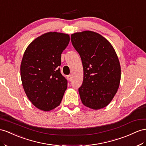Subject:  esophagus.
<instances>
[{"mask_svg":"<svg viewBox=\"0 0 146 146\" xmlns=\"http://www.w3.org/2000/svg\"><path fill=\"white\" fill-rule=\"evenodd\" d=\"M68 80L70 81H72V80H73V76L72 74H70V75L68 76Z\"/></svg>","mask_w":146,"mask_h":146,"instance_id":"1","label":"esophagus"}]
</instances>
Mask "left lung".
Instances as JSON below:
<instances>
[{
	"label": "left lung",
	"mask_w": 146,
	"mask_h": 146,
	"mask_svg": "<svg viewBox=\"0 0 146 146\" xmlns=\"http://www.w3.org/2000/svg\"><path fill=\"white\" fill-rule=\"evenodd\" d=\"M83 63L84 77L78 89L81 102L94 110L109 104L117 93L121 67L113 46L98 33L84 31L71 36Z\"/></svg>",
	"instance_id": "left-lung-1"
}]
</instances>
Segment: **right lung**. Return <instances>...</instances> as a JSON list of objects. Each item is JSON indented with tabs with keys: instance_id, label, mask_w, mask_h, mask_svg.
<instances>
[{
	"instance_id": "1",
	"label": "right lung",
	"mask_w": 146,
	"mask_h": 146,
	"mask_svg": "<svg viewBox=\"0 0 146 146\" xmlns=\"http://www.w3.org/2000/svg\"><path fill=\"white\" fill-rule=\"evenodd\" d=\"M69 42L68 35L49 32L37 37L25 52L20 66L22 84L37 109L50 111L61 103L67 80L58 66Z\"/></svg>"
}]
</instances>
